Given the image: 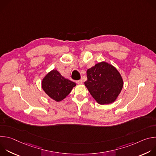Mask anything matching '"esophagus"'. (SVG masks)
<instances>
[{
    "label": "esophagus",
    "mask_w": 156,
    "mask_h": 156,
    "mask_svg": "<svg viewBox=\"0 0 156 156\" xmlns=\"http://www.w3.org/2000/svg\"><path fill=\"white\" fill-rule=\"evenodd\" d=\"M76 83H77L78 84H81L83 83V81H82V80H78V81H76Z\"/></svg>",
    "instance_id": "esophagus-1"
}]
</instances>
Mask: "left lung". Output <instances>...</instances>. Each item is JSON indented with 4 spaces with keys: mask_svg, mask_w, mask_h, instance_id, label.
Here are the masks:
<instances>
[{
    "mask_svg": "<svg viewBox=\"0 0 156 156\" xmlns=\"http://www.w3.org/2000/svg\"><path fill=\"white\" fill-rule=\"evenodd\" d=\"M84 85L89 92L101 105L116 101L123 86V78L117 69L105 62L96 63L86 71Z\"/></svg>",
    "mask_w": 156,
    "mask_h": 156,
    "instance_id": "obj_1",
    "label": "left lung"
}]
</instances>
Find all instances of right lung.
Segmentation results:
<instances>
[{
    "instance_id": "1",
    "label": "right lung",
    "mask_w": 156,
    "mask_h": 156,
    "mask_svg": "<svg viewBox=\"0 0 156 156\" xmlns=\"http://www.w3.org/2000/svg\"><path fill=\"white\" fill-rule=\"evenodd\" d=\"M76 86L75 83L65 78L57 70L54 69L47 73L41 81L43 91L56 102L64 99Z\"/></svg>"
}]
</instances>
